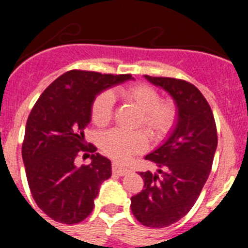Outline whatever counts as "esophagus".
<instances>
[{
  "label": "esophagus",
  "instance_id": "1",
  "mask_svg": "<svg viewBox=\"0 0 248 248\" xmlns=\"http://www.w3.org/2000/svg\"><path fill=\"white\" fill-rule=\"evenodd\" d=\"M111 169H113L114 174L119 175V176H123V175H126L128 172H130V170H129L128 168H124V166L120 165V164H118V163H115V161H114L113 165H111Z\"/></svg>",
  "mask_w": 248,
  "mask_h": 248
}]
</instances>
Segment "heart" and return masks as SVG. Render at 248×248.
<instances>
[{
	"instance_id": "1",
	"label": "heart",
	"mask_w": 248,
	"mask_h": 248,
	"mask_svg": "<svg viewBox=\"0 0 248 248\" xmlns=\"http://www.w3.org/2000/svg\"><path fill=\"white\" fill-rule=\"evenodd\" d=\"M120 97L139 110L137 126H144L151 138L161 140L168 137L177 122V107L172 100H160V95L151 85L138 83L120 89ZM114 113V95L103 92L92 104V120L95 125L109 124ZM148 135L143 130L111 129L100 137V149L111 159L125 163L148 148Z\"/></svg>"
}]
</instances>
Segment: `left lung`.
Here are the masks:
<instances>
[{
	"mask_svg": "<svg viewBox=\"0 0 248 248\" xmlns=\"http://www.w3.org/2000/svg\"><path fill=\"white\" fill-rule=\"evenodd\" d=\"M168 92L177 107V122L165 143L146 155L157 172H140L144 189L130 199L141 225L163 229L191 210L205 185L217 148V130L209 103L194 84L176 78L145 76Z\"/></svg>",
	"mask_w": 248,
	"mask_h": 248,
	"instance_id": "obj_1",
	"label": "left lung"
}]
</instances>
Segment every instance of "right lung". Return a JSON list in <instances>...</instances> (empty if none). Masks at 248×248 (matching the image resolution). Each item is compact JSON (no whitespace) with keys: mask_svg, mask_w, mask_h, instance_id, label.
I'll list each match as a JSON object with an SVG mask.
<instances>
[{"mask_svg":"<svg viewBox=\"0 0 248 248\" xmlns=\"http://www.w3.org/2000/svg\"><path fill=\"white\" fill-rule=\"evenodd\" d=\"M129 79L130 74L65 72L31 110L22 157L31 194L52 220L74 225L93 211L100 184L111 176V163L94 145L85 146L84 129L98 94ZM80 151H91L92 163L77 168L74 160Z\"/></svg>","mask_w":248,"mask_h":248,"instance_id":"add662e5","label":"right lung"}]
</instances>
